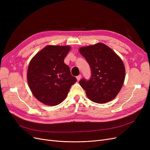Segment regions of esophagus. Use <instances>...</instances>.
I'll return each mask as SVG.
<instances>
[{
	"label": "esophagus",
	"instance_id": "1",
	"mask_svg": "<svg viewBox=\"0 0 150 150\" xmlns=\"http://www.w3.org/2000/svg\"><path fill=\"white\" fill-rule=\"evenodd\" d=\"M81 75H79V76H78L76 77V79H77V80H78V81L81 79Z\"/></svg>",
	"mask_w": 150,
	"mask_h": 150
}]
</instances>
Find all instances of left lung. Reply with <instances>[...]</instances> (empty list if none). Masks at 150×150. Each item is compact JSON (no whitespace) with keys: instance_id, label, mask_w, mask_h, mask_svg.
I'll return each instance as SVG.
<instances>
[{"instance_id":"8db88e82","label":"left lung","mask_w":150,"mask_h":150,"mask_svg":"<svg viewBox=\"0 0 150 150\" xmlns=\"http://www.w3.org/2000/svg\"><path fill=\"white\" fill-rule=\"evenodd\" d=\"M79 51L91 71L90 79L79 81L88 98L99 104L112 100L119 93L125 78L121 59L110 47L100 42L81 47Z\"/></svg>"}]
</instances>
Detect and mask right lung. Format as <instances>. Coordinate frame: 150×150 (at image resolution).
Here are the masks:
<instances>
[{
  "instance_id": "obj_1",
  "label": "right lung",
  "mask_w": 150,
  "mask_h": 150,
  "mask_svg": "<svg viewBox=\"0 0 150 150\" xmlns=\"http://www.w3.org/2000/svg\"><path fill=\"white\" fill-rule=\"evenodd\" d=\"M70 49L67 46L49 45L29 63L27 74L29 88L35 98L46 105L60 104L77 81L64 62Z\"/></svg>"
}]
</instances>
